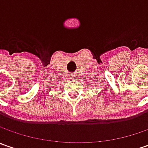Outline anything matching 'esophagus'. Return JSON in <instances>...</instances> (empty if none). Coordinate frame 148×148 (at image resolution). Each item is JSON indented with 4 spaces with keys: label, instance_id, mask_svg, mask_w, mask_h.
Masks as SVG:
<instances>
[{
    "label": "esophagus",
    "instance_id": "obj_1",
    "mask_svg": "<svg viewBox=\"0 0 148 148\" xmlns=\"http://www.w3.org/2000/svg\"><path fill=\"white\" fill-rule=\"evenodd\" d=\"M70 77H71V79H75L76 78V75L74 73H71V75H70Z\"/></svg>",
    "mask_w": 148,
    "mask_h": 148
}]
</instances>
